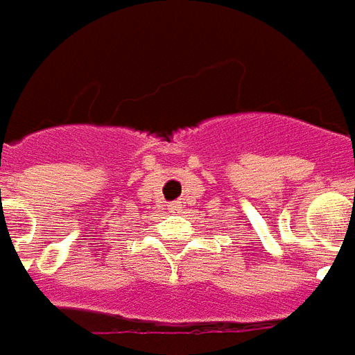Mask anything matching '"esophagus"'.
I'll use <instances>...</instances> for the list:
<instances>
[{
    "label": "esophagus",
    "mask_w": 355,
    "mask_h": 355,
    "mask_svg": "<svg viewBox=\"0 0 355 355\" xmlns=\"http://www.w3.org/2000/svg\"><path fill=\"white\" fill-rule=\"evenodd\" d=\"M178 211H180V205H178V203H173V205H171V213H178Z\"/></svg>",
    "instance_id": "esophagus-1"
}]
</instances>
